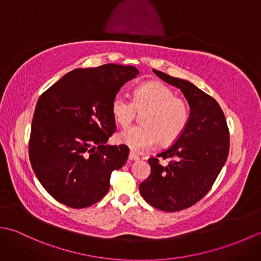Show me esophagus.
I'll use <instances>...</instances> for the list:
<instances>
[{
  "instance_id": "obj_1",
  "label": "esophagus",
  "mask_w": 261,
  "mask_h": 261,
  "mask_svg": "<svg viewBox=\"0 0 261 261\" xmlns=\"http://www.w3.org/2000/svg\"><path fill=\"white\" fill-rule=\"evenodd\" d=\"M129 159L130 160H134V162H136V160H139V156L135 152V151H130L129 153Z\"/></svg>"
}]
</instances>
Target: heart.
<instances>
[{"label":"heart","mask_w":261,"mask_h":261,"mask_svg":"<svg viewBox=\"0 0 261 261\" xmlns=\"http://www.w3.org/2000/svg\"><path fill=\"white\" fill-rule=\"evenodd\" d=\"M142 123L121 131L116 137L121 145L135 151H142L157 145L171 143L179 138L190 120V108L174 91L159 82H150L138 87L134 94V102L124 94L118 93L111 103V114L116 124L129 125L137 111H146Z\"/></svg>","instance_id":"b5f03b06"}]
</instances>
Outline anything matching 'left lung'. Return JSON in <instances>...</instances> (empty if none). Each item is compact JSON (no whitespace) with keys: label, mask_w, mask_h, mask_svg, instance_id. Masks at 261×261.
Wrapping results in <instances>:
<instances>
[{"label":"left lung","mask_w":261,"mask_h":261,"mask_svg":"<svg viewBox=\"0 0 261 261\" xmlns=\"http://www.w3.org/2000/svg\"><path fill=\"white\" fill-rule=\"evenodd\" d=\"M160 80L179 88L190 105V120L175 143L157 154L173 159L167 166L148 160L151 174L141 182L142 197L153 207L176 212L192 206L212 187L229 154L225 116L213 97L191 82L153 69Z\"/></svg>","instance_id":"obj_1"}]
</instances>
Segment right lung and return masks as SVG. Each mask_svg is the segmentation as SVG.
<instances>
[{"instance_id": "1", "label": "right lung", "mask_w": 261, "mask_h": 261, "mask_svg": "<svg viewBox=\"0 0 261 261\" xmlns=\"http://www.w3.org/2000/svg\"><path fill=\"white\" fill-rule=\"evenodd\" d=\"M134 66L76 68L39 97L29 154L43 188L58 202L84 208L107 195L110 176L126 163L129 148L107 145L115 131L111 103Z\"/></svg>"}]
</instances>
